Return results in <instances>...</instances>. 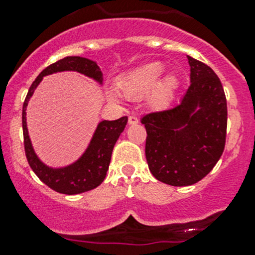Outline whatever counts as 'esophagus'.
<instances>
[{
	"mask_svg": "<svg viewBox=\"0 0 255 255\" xmlns=\"http://www.w3.org/2000/svg\"><path fill=\"white\" fill-rule=\"evenodd\" d=\"M128 123H129V125H137L138 123L137 116H129V117H128Z\"/></svg>",
	"mask_w": 255,
	"mask_h": 255,
	"instance_id": "1",
	"label": "esophagus"
}]
</instances>
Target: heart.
<instances>
[{
	"label": "heart",
	"mask_w": 255,
	"mask_h": 255,
	"mask_svg": "<svg viewBox=\"0 0 255 255\" xmlns=\"http://www.w3.org/2000/svg\"><path fill=\"white\" fill-rule=\"evenodd\" d=\"M163 70L160 63H150L132 71L120 82L121 92L128 99H143L149 95L151 106H165L173 97L177 81L173 75L159 80Z\"/></svg>",
	"instance_id": "heart-1"
}]
</instances>
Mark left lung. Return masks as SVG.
Masks as SVG:
<instances>
[{"label":"left lung","mask_w":255,"mask_h":255,"mask_svg":"<svg viewBox=\"0 0 255 255\" xmlns=\"http://www.w3.org/2000/svg\"><path fill=\"white\" fill-rule=\"evenodd\" d=\"M187 59L191 84L180 104L140 120L149 170L171 186L204 179L220 160L227 133V100L220 79L202 61Z\"/></svg>","instance_id":"left-lung-1"}]
</instances>
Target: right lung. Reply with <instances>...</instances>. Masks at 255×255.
Returning a JSON list of instances; mask_svg holds the SVG:
<instances>
[{"mask_svg": "<svg viewBox=\"0 0 255 255\" xmlns=\"http://www.w3.org/2000/svg\"><path fill=\"white\" fill-rule=\"evenodd\" d=\"M60 71H78L80 74H84L89 78L96 80L99 84H102L101 69L97 66L95 61L81 58V56H66V58L60 59L56 63L45 68L33 81L27 97L23 102L22 127L23 138H24V150L29 166L34 171L35 175L39 177L47 186L60 194L76 195L90 191L104 181L107 170H109L110 161H111L113 146L120 138L121 133L125 129L128 118L125 116L116 121L100 122L89 146L75 163L58 169L45 165L34 153V149L30 143L27 129V121H25V109H27L33 92L42 81L43 76L60 73Z\"/></svg>", "mask_w": 255, "mask_h": 255, "instance_id": "1", "label": "right lung"}]
</instances>
